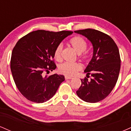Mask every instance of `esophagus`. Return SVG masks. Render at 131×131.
<instances>
[{"label": "esophagus", "instance_id": "obj_1", "mask_svg": "<svg viewBox=\"0 0 131 131\" xmlns=\"http://www.w3.org/2000/svg\"><path fill=\"white\" fill-rule=\"evenodd\" d=\"M64 78H65L66 80H68V79H71L72 77H70V76H65V77H64Z\"/></svg>", "mask_w": 131, "mask_h": 131}]
</instances>
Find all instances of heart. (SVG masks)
<instances>
[{"mask_svg": "<svg viewBox=\"0 0 131 131\" xmlns=\"http://www.w3.org/2000/svg\"><path fill=\"white\" fill-rule=\"evenodd\" d=\"M70 43L74 50L78 54L82 60L87 61L89 58V55L85 50L88 47V44L85 40L82 37L76 36L73 37L70 40ZM63 46L59 44L57 47L54 51V58L57 61H60L61 60V53H62ZM82 68L81 64L79 63H64L58 67V71L61 74L66 76H73L79 71Z\"/></svg>", "mask_w": 131, "mask_h": 131, "instance_id": "1", "label": "heart"}]
</instances>
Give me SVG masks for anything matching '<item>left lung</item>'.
I'll return each instance as SVG.
<instances>
[{
    "label": "left lung",
    "mask_w": 131,
    "mask_h": 131,
    "mask_svg": "<svg viewBox=\"0 0 131 131\" xmlns=\"http://www.w3.org/2000/svg\"><path fill=\"white\" fill-rule=\"evenodd\" d=\"M91 41L93 56L84 73L87 77L81 79V85L76 94L81 99L89 103H96L106 98L118 81L121 59L118 46L113 39L98 30L85 29L75 31Z\"/></svg>",
    "instance_id": "left-lung-1"
}]
</instances>
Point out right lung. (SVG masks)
<instances>
[{
	"label": "right lung",
	"instance_id": "1",
	"mask_svg": "<svg viewBox=\"0 0 131 131\" xmlns=\"http://www.w3.org/2000/svg\"><path fill=\"white\" fill-rule=\"evenodd\" d=\"M72 31L37 30L21 38L12 53L10 68L18 89L25 98L40 103L50 100L64 81L63 75L47 77L43 73L57 68L54 51Z\"/></svg>",
	"mask_w": 131,
	"mask_h": 131
}]
</instances>
